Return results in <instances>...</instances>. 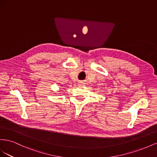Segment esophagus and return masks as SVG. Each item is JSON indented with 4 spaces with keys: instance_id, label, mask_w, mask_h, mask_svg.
<instances>
[{
    "instance_id": "obj_1",
    "label": "esophagus",
    "mask_w": 157,
    "mask_h": 157,
    "mask_svg": "<svg viewBox=\"0 0 157 157\" xmlns=\"http://www.w3.org/2000/svg\"><path fill=\"white\" fill-rule=\"evenodd\" d=\"M82 84H83L82 83H79V85H80V86H82Z\"/></svg>"
}]
</instances>
